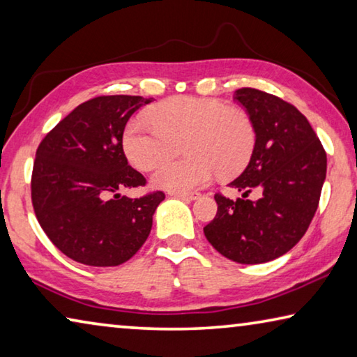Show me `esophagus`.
I'll list each match as a JSON object with an SVG mask.
<instances>
[{"label":"esophagus","mask_w":357,"mask_h":357,"mask_svg":"<svg viewBox=\"0 0 357 357\" xmlns=\"http://www.w3.org/2000/svg\"><path fill=\"white\" fill-rule=\"evenodd\" d=\"M169 197H174V199L181 200H195L199 194H197V192H169Z\"/></svg>","instance_id":"obj_1"}]
</instances>
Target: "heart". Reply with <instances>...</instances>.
I'll return each mask as SVG.
<instances>
[{
  "mask_svg": "<svg viewBox=\"0 0 357 357\" xmlns=\"http://www.w3.org/2000/svg\"><path fill=\"white\" fill-rule=\"evenodd\" d=\"M152 126L132 121L122 144L132 165L149 169L183 142L188 157L162 162L151 176L154 188L185 192L220 176L238 173L256 144V128L245 111L214 98L172 97L148 111Z\"/></svg>",
  "mask_w": 357,
  "mask_h": 357,
  "instance_id": "b5f03b06",
  "label": "heart"
}]
</instances>
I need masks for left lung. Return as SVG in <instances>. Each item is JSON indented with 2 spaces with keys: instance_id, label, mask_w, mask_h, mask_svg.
<instances>
[{
  "instance_id": "obj_1",
  "label": "left lung",
  "mask_w": 357,
  "mask_h": 357,
  "mask_svg": "<svg viewBox=\"0 0 357 357\" xmlns=\"http://www.w3.org/2000/svg\"><path fill=\"white\" fill-rule=\"evenodd\" d=\"M235 100L256 128L248 167L229 188L243 192L230 200L214 195L218 213L203 231L216 251L238 264H264L301 241L318 209L327 157L301 111L257 89H238ZM257 188L261 199H245Z\"/></svg>"
}]
</instances>
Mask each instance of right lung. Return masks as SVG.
<instances>
[{
	"mask_svg": "<svg viewBox=\"0 0 357 357\" xmlns=\"http://www.w3.org/2000/svg\"><path fill=\"white\" fill-rule=\"evenodd\" d=\"M152 98L109 95L79 105L41 141L33 165L31 200L50 241L79 264L116 267L148 240L163 192L130 199L144 185L123 154L128 119Z\"/></svg>",
	"mask_w": 357,
	"mask_h": 357,
	"instance_id": "right-lung-1",
	"label": "right lung"
}]
</instances>
